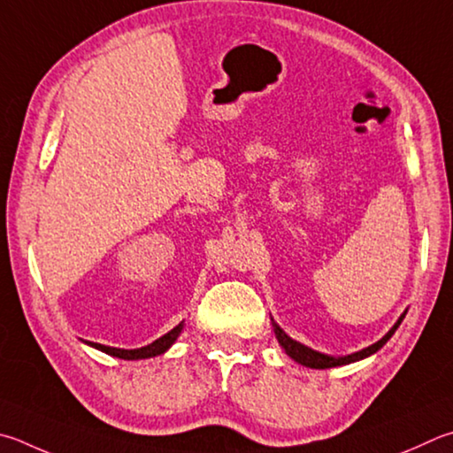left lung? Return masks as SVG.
Masks as SVG:
<instances>
[{"instance_id": "obj_1", "label": "left lung", "mask_w": 453, "mask_h": 453, "mask_svg": "<svg viewBox=\"0 0 453 453\" xmlns=\"http://www.w3.org/2000/svg\"><path fill=\"white\" fill-rule=\"evenodd\" d=\"M402 319H404V315H402V317L398 319V323L394 325V326L390 328V331L382 336L380 341L374 342L372 347H368V349L360 350V352H355V355L339 357V358H336V357H328V355H323V352L312 350V349L305 347V344L293 341L291 336H287L275 323H273V326H275V336H277L279 344H281L287 355H289V357L295 360V363H299V365H303V366H309V368H333V366L349 365V363H355V360H360V358H366V357H370V355H374V352H376L378 349H382L384 344H386V341H388L390 336H392L394 333H396V328L400 326Z\"/></svg>"}]
</instances>
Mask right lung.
<instances>
[{
	"mask_svg": "<svg viewBox=\"0 0 453 453\" xmlns=\"http://www.w3.org/2000/svg\"><path fill=\"white\" fill-rule=\"evenodd\" d=\"M182 326L184 323H180L178 326L172 328L170 333H166L164 336H160L158 341H154L152 344H148V347L142 349H134V350H125V349H114V347H104V344H96V342H88L90 347H95L98 350L106 352V355H112V357H119V358H125V360H136V358H150L156 355H162L164 350H168L172 347V342L178 339V334L182 333Z\"/></svg>",
	"mask_w": 453,
	"mask_h": 453,
	"instance_id": "add662e5",
	"label": "right lung"
}]
</instances>
